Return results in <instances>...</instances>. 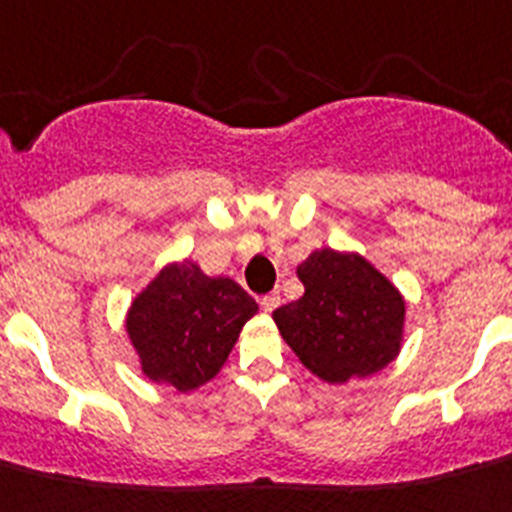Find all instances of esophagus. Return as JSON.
<instances>
[{"label":"esophagus","instance_id":"esophagus-1","mask_svg":"<svg viewBox=\"0 0 512 512\" xmlns=\"http://www.w3.org/2000/svg\"><path fill=\"white\" fill-rule=\"evenodd\" d=\"M281 304V296H278V291H273V293H268V296H262L260 299V306H262V311H275V306Z\"/></svg>","mask_w":512,"mask_h":512}]
</instances>
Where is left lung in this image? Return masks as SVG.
<instances>
[{"label":"left lung","mask_w":512,"mask_h":512,"mask_svg":"<svg viewBox=\"0 0 512 512\" xmlns=\"http://www.w3.org/2000/svg\"><path fill=\"white\" fill-rule=\"evenodd\" d=\"M304 296L273 311L288 348L327 384L373 376L402 348L404 299L355 252H311L299 268Z\"/></svg>","instance_id":"left-lung-1"}]
</instances>
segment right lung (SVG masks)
<instances>
[{"mask_svg": "<svg viewBox=\"0 0 512 512\" xmlns=\"http://www.w3.org/2000/svg\"><path fill=\"white\" fill-rule=\"evenodd\" d=\"M257 314L231 278H208L195 262H172L133 299L126 332L141 371L157 384L193 391L229 358L244 322Z\"/></svg>", "mask_w": 512, "mask_h": 512, "instance_id": "add662e5", "label": "right lung"}]
</instances>
